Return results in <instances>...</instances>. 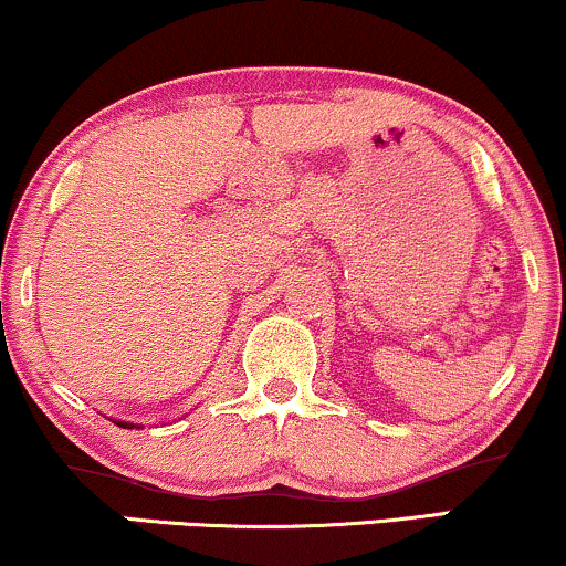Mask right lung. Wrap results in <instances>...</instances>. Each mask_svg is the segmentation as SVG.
<instances>
[{"instance_id":"right-lung-1","label":"right lung","mask_w":566,"mask_h":566,"mask_svg":"<svg viewBox=\"0 0 566 566\" xmlns=\"http://www.w3.org/2000/svg\"><path fill=\"white\" fill-rule=\"evenodd\" d=\"M113 421L118 427H124V430H132V427H136V430H139V427H142V424H132V421H120V419H113Z\"/></svg>"}]
</instances>
